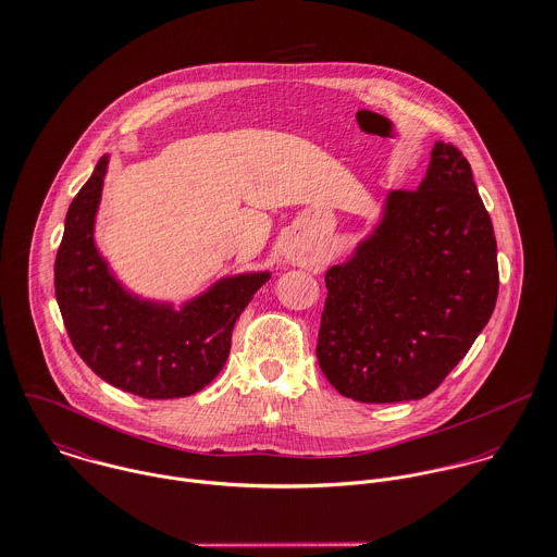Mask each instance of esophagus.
I'll return each instance as SVG.
<instances>
[{
	"label": "esophagus",
	"mask_w": 557,
	"mask_h": 557,
	"mask_svg": "<svg viewBox=\"0 0 557 557\" xmlns=\"http://www.w3.org/2000/svg\"><path fill=\"white\" fill-rule=\"evenodd\" d=\"M285 257H287V261L298 263V265H311L313 263V255L307 252V250H298V248H287Z\"/></svg>",
	"instance_id": "esophagus-1"
}]
</instances>
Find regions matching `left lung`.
Here are the masks:
<instances>
[{
  "label": "left lung",
  "mask_w": 557,
  "mask_h": 557,
  "mask_svg": "<svg viewBox=\"0 0 557 557\" xmlns=\"http://www.w3.org/2000/svg\"><path fill=\"white\" fill-rule=\"evenodd\" d=\"M318 360L360 403L431 395L470 351L499 289L497 244L472 166L433 146L416 190H391L380 223L325 272Z\"/></svg>",
  "instance_id": "8db88e82"
}]
</instances>
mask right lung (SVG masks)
<instances>
[{"mask_svg":"<svg viewBox=\"0 0 557 557\" xmlns=\"http://www.w3.org/2000/svg\"><path fill=\"white\" fill-rule=\"evenodd\" d=\"M109 154L73 199L55 259V298L83 362L141 398L190 397L225 367L239 313L270 272L223 276L180 309L131 294L94 242Z\"/></svg>","mask_w":557,"mask_h":557,"instance_id":"1","label":"right lung"}]
</instances>
